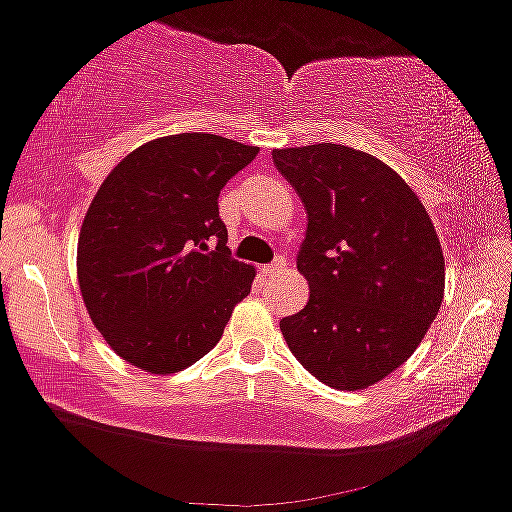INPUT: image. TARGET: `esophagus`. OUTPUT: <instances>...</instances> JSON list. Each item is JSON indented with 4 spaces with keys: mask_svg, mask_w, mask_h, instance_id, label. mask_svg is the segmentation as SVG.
<instances>
[{
    "mask_svg": "<svg viewBox=\"0 0 512 512\" xmlns=\"http://www.w3.org/2000/svg\"><path fill=\"white\" fill-rule=\"evenodd\" d=\"M286 269V260L284 257H277V260L272 262V265H267L262 272H265V277H277V274H282Z\"/></svg>",
    "mask_w": 512,
    "mask_h": 512,
    "instance_id": "obj_1",
    "label": "esophagus"
}]
</instances>
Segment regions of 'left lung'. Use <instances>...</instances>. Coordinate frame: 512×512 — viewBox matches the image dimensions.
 <instances>
[{"mask_svg": "<svg viewBox=\"0 0 512 512\" xmlns=\"http://www.w3.org/2000/svg\"><path fill=\"white\" fill-rule=\"evenodd\" d=\"M272 160L308 221L296 267L311 296L279 320L286 345L325 386L367 389L413 355L440 311V238L413 189L374 155L318 143Z\"/></svg>", "mask_w": 512, "mask_h": 512, "instance_id": "left-lung-1", "label": "left lung"}]
</instances>
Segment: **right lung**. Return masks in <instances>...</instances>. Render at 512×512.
I'll use <instances>...</instances> for the list:
<instances>
[{
    "label": "right lung",
    "mask_w": 512,
    "mask_h": 512,
    "mask_svg": "<svg viewBox=\"0 0 512 512\" xmlns=\"http://www.w3.org/2000/svg\"><path fill=\"white\" fill-rule=\"evenodd\" d=\"M260 150L213 133L150 140L99 187L77 243L92 323L150 374L182 372L221 340L255 269L228 250L218 194Z\"/></svg>",
    "instance_id": "right-lung-1"
}]
</instances>
